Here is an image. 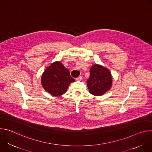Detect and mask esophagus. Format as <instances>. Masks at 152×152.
Here are the masks:
<instances>
[{"instance_id":"1","label":"esophagus","mask_w":152,"mask_h":152,"mask_svg":"<svg viewBox=\"0 0 152 152\" xmlns=\"http://www.w3.org/2000/svg\"><path fill=\"white\" fill-rule=\"evenodd\" d=\"M82 76H79V77H77L76 79V80H77V81H80V80H82Z\"/></svg>"}]
</instances>
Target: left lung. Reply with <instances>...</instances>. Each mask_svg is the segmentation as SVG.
Listing matches in <instances>:
<instances>
[{
	"label": "left lung",
	"instance_id": "left-lung-1",
	"mask_svg": "<svg viewBox=\"0 0 152 152\" xmlns=\"http://www.w3.org/2000/svg\"><path fill=\"white\" fill-rule=\"evenodd\" d=\"M86 82L89 91L91 94L97 96H102L111 87V74L107 69L95 64L90 69V76Z\"/></svg>",
	"mask_w": 152,
	"mask_h": 152
}]
</instances>
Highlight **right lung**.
Here are the masks:
<instances>
[{
  "label": "right lung",
  "mask_w": 152,
  "mask_h": 152,
  "mask_svg": "<svg viewBox=\"0 0 152 152\" xmlns=\"http://www.w3.org/2000/svg\"><path fill=\"white\" fill-rule=\"evenodd\" d=\"M69 70L59 61L52 64L42 75L41 85L44 89L54 96L64 94L69 84L75 82Z\"/></svg>",
  "instance_id": "right-lung-1"
}]
</instances>
